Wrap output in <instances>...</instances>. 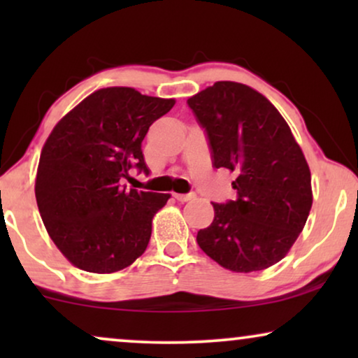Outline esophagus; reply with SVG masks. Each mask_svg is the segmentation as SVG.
Instances as JSON below:
<instances>
[{
	"label": "esophagus",
	"mask_w": 358,
	"mask_h": 358,
	"mask_svg": "<svg viewBox=\"0 0 358 358\" xmlns=\"http://www.w3.org/2000/svg\"><path fill=\"white\" fill-rule=\"evenodd\" d=\"M174 199L179 200V202H187V200L195 199V194H174Z\"/></svg>",
	"instance_id": "obj_1"
}]
</instances>
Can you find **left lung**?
<instances>
[{
    "mask_svg": "<svg viewBox=\"0 0 358 358\" xmlns=\"http://www.w3.org/2000/svg\"><path fill=\"white\" fill-rule=\"evenodd\" d=\"M187 104L207 134L213 166L234 176L236 190V200L213 203L199 246L228 271H264L285 257L310 215L305 155L271 101L241 83L217 81Z\"/></svg>",
    "mask_w": 358,
    "mask_h": 358,
    "instance_id": "8db88e82",
    "label": "left lung"
}]
</instances>
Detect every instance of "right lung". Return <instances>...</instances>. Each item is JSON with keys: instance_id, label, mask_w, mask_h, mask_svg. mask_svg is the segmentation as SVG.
I'll return each instance as SVG.
<instances>
[{"instance_id": "add662e5", "label": "right lung", "mask_w": 358, "mask_h": 358, "mask_svg": "<svg viewBox=\"0 0 358 358\" xmlns=\"http://www.w3.org/2000/svg\"><path fill=\"white\" fill-rule=\"evenodd\" d=\"M174 99L134 87L87 96L55 125L42 148L36 199L52 241L73 266L112 273L145 252L151 222L169 194L127 189L130 169L150 174L141 141Z\"/></svg>"}]
</instances>
